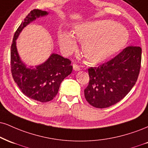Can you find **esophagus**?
I'll use <instances>...</instances> for the list:
<instances>
[{
    "label": "esophagus",
    "mask_w": 148,
    "mask_h": 148,
    "mask_svg": "<svg viewBox=\"0 0 148 148\" xmlns=\"http://www.w3.org/2000/svg\"><path fill=\"white\" fill-rule=\"evenodd\" d=\"M73 69L75 71H79L81 69L80 67L78 65H76V64H73Z\"/></svg>",
    "instance_id": "1"
}]
</instances>
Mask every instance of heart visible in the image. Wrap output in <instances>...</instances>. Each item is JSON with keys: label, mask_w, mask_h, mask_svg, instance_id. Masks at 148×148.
Here are the masks:
<instances>
[{"label": "heart", "mask_w": 148, "mask_h": 148, "mask_svg": "<svg viewBox=\"0 0 148 148\" xmlns=\"http://www.w3.org/2000/svg\"><path fill=\"white\" fill-rule=\"evenodd\" d=\"M105 21H83L74 26L72 34L65 32L58 33L60 47L65 54L75 50V38L82 40L83 55L92 63H100L110 58L123 49L128 41V34L123 31L109 32Z\"/></svg>", "instance_id": "b5f03b06"}]
</instances>
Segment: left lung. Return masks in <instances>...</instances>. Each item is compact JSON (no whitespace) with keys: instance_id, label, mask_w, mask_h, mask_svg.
Masks as SVG:
<instances>
[{"instance_id":"obj_1","label":"left lung","mask_w":148,"mask_h":148,"mask_svg":"<svg viewBox=\"0 0 148 148\" xmlns=\"http://www.w3.org/2000/svg\"><path fill=\"white\" fill-rule=\"evenodd\" d=\"M141 48L128 46L107 63L88 69L90 81L84 90L91 106L106 108L123 99L135 85L141 63Z\"/></svg>"}]
</instances>
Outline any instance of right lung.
<instances>
[{
	"mask_svg": "<svg viewBox=\"0 0 148 148\" xmlns=\"http://www.w3.org/2000/svg\"><path fill=\"white\" fill-rule=\"evenodd\" d=\"M47 14L46 11L32 10L16 31L11 46V70L14 81L26 97L42 103L48 102L56 97L61 82L72 72L71 60L51 54L41 65L27 67L21 61L16 40L25 27L37 18Z\"/></svg>",
	"mask_w": 148,
	"mask_h": 148,
	"instance_id": "obj_1",
	"label": "right lung"
}]
</instances>
